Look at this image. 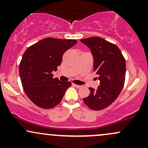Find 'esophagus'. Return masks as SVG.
<instances>
[{
    "instance_id": "34e87169",
    "label": "esophagus",
    "mask_w": 148,
    "mask_h": 148,
    "mask_svg": "<svg viewBox=\"0 0 148 148\" xmlns=\"http://www.w3.org/2000/svg\"><path fill=\"white\" fill-rule=\"evenodd\" d=\"M74 86H75L76 88H80L82 87V86H79V85H76V84H74Z\"/></svg>"
}]
</instances>
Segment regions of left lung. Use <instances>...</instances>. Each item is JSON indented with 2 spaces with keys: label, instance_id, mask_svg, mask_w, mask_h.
I'll use <instances>...</instances> for the list:
<instances>
[{
  "label": "left lung",
  "instance_id": "1",
  "mask_svg": "<svg viewBox=\"0 0 148 148\" xmlns=\"http://www.w3.org/2000/svg\"><path fill=\"white\" fill-rule=\"evenodd\" d=\"M81 42L90 49L95 79L99 81L98 88H90L89 96L83 100L90 108L99 111L111 105L122 91L126 72L125 59L116 45L99 37L83 39Z\"/></svg>",
  "mask_w": 148,
  "mask_h": 148
}]
</instances>
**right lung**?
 Wrapping results in <instances>:
<instances>
[{"label":"right lung","instance_id":"1","mask_svg":"<svg viewBox=\"0 0 148 148\" xmlns=\"http://www.w3.org/2000/svg\"><path fill=\"white\" fill-rule=\"evenodd\" d=\"M76 40L47 37L30 46L23 53L19 64V75L23 90L37 106L51 108L63 97L69 81L53 79L64 53L76 44Z\"/></svg>","mask_w":148,"mask_h":148}]
</instances>
